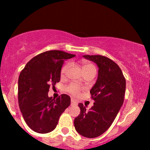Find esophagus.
Instances as JSON below:
<instances>
[{
  "mask_svg": "<svg viewBox=\"0 0 150 150\" xmlns=\"http://www.w3.org/2000/svg\"><path fill=\"white\" fill-rule=\"evenodd\" d=\"M70 104H71V106H77V103L75 100H74V99H71V102H70Z\"/></svg>",
  "mask_w": 150,
  "mask_h": 150,
  "instance_id": "obj_1",
  "label": "esophagus"
}]
</instances>
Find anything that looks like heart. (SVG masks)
<instances>
[{
    "mask_svg": "<svg viewBox=\"0 0 150 150\" xmlns=\"http://www.w3.org/2000/svg\"><path fill=\"white\" fill-rule=\"evenodd\" d=\"M69 63H67V64L64 65L62 67L61 71V75H64L66 73L67 70L69 68ZM82 69H83L84 73H85V72H87L90 70H96V68L94 65L92 64V63H88V62L87 61H83L82 62ZM66 89L68 92L71 93L73 95H77V94H79V92H80V88H79L77 85H74V84H71V85L68 86Z\"/></svg>",
    "mask_w": 150,
    "mask_h": 150,
    "instance_id": "obj_1",
    "label": "heart"
}]
</instances>
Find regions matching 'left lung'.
<instances>
[{
  "label": "left lung",
  "mask_w": 150,
  "mask_h": 150,
  "mask_svg": "<svg viewBox=\"0 0 150 150\" xmlns=\"http://www.w3.org/2000/svg\"><path fill=\"white\" fill-rule=\"evenodd\" d=\"M83 58L97 64V80L90 90L94 106L87 111V106L78 104L80 113L74 120L76 131L81 135L94 138L108 130L123 104L125 79L118 65L112 60L99 55Z\"/></svg>",
  "instance_id": "obj_1"
}]
</instances>
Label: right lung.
<instances>
[{
  "mask_svg": "<svg viewBox=\"0 0 150 150\" xmlns=\"http://www.w3.org/2000/svg\"><path fill=\"white\" fill-rule=\"evenodd\" d=\"M75 55L64 51H46L30 60L18 79V103L25 121L34 131L48 133L56 128L62 113L70 104V98L61 94L49 97L50 85L61 80L64 61Z\"/></svg>",
  "mask_w": 150,
  "mask_h": 150,
  "instance_id": "obj_1",
  "label": "right lung"
}]
</instances>
